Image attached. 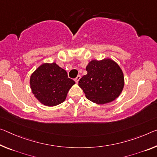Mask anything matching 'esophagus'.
<instances>
[{"instance_id": "esophagus-1", "label": "esophagus", "mask_w": 157, "mask_h": 157, "mask_svg": "<svg viewBox=\"0 0 157 157\" xmlns=\"http://www.w3.org/2000/svg\"><path fill=\"white\" fill-rule=\"evenodd\" d=\"M80 78H81L80 75H78V76H77V78H75V82H76V83H78V82H79V79H80Z\"/></svg>"}]
</instances>
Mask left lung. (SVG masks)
Instances as JSON below:
<instances>
[{"label":"left lung","instance_id":"obj_1","mask_svg":"<svg viewBox=\"0 0 157 157\" xmlns=\"http://www.w3.org/2000/svg\"><path fill=\"white\" fill-rule=\"evenodd\" d=\"M87 74L79 81L78 85L86 98L97 104L110 103L119 97L123 90V72L110 59L92 60L86 67Z\"/></svg>","mask_w":157,"mask_h":157}]
</instances>
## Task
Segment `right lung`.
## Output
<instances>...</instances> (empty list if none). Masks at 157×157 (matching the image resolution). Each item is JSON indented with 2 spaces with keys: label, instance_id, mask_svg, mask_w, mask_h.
I'll list each match as a JSON object with an SVG mask.
<instances>
[{
  "label": "right lung",
  "instance_id": "right-lung-1",
  "mask_svg": "<svg viewBox=\"0 0 157 157\" xmlns=\"http://www.w3.org/2000/svg\"><path fill=\"white\" fill-rule=\"evenodd\" d=\"M65 70L56 63H43L31 75L30 85L34 96L46 106H55L66 100L73 84Z\"/></svg>",
  "mask_w": 157,
  "mask_h": 157
}]
</instances>
